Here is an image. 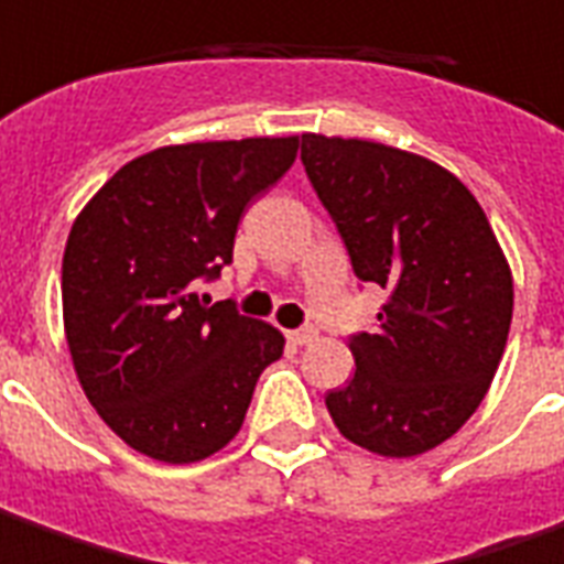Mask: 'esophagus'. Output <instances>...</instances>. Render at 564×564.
I'll list each match as a JSON object with an SVG mask.
<instances>
[{
    "label": "esophagus",
    "mask_w": 564,
    "mask_h": 564,
    "mask_svg": "<svg viewBox=\"0 0 564 564\" xmlns=\"http://www.w3.org/2000/svg\"><path fill=\"white\" fill-rule=\"evenodd\" d=\"M285 337H289V344H294V347H306V344L316 340V328H297V332H289Z\"/></svg>",
    "instance_id": "obj_1"
}]
</instances>
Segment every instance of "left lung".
<instances>
[{"instance_id": "left-lung-1", "label": "left lung", "mask_w": 564, "mask_h": 564, "mask_svg": "<svg viewBox=\"0 0 564 564\" xmlns=\"http://www.w3.org/2000/svg\"><path fill=\"white\" fill-rule=\"evenodd\" d=\"M301 159L356 275L390 291L378 328L349 337L356 375L328 414L365 452H430L473 417L507 347L503 248L467 186L417 153L304 134Z\"/></svg>"}]
</instances>
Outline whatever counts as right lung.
I'll return each instance as SVG.
<instances>
[{"mask_svg":"<svg viewBox=\"0 0 564 564\" xmlns=\"http://www.w3.org/2000/svg\"><path fill=\"white\" fill-rule=\"evenodd\" d=\"M301 138L159 147L79 212L64 248V332L88 402L128 448L162 464L220 452L282 356L270 322L205 306L248 202L291 169Z\"/></svg>","mask_w":564,"mask_h":564,"instance_id":"1","label":"right lung"}]
</instances>
